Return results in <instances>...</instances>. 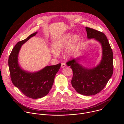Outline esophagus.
<instances>
[{
	"instance_id": "1",
	"label": "esophagus",
	"mask_w": 124,
	"mask_h": 124,
	"mask_svg": "<svg viewBox=\"0 0 124 124\" xmlns=\"http://www.w3.org/2000/svg\"><path fill=\"white\" fill-rule=\"evenodd\" d=\"M65 67H66V64H65V63H61V68H65Z\"/></svg>"
}]
</instances>
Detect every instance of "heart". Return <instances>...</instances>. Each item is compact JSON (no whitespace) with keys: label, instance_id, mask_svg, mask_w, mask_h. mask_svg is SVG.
Masks as SVG:
<instances>
[{"label":"heart","instance_id":"1","mask_svg":"<svg viewBox=\"0 0 124 124\" xmlns=\"http://www.w3.org/2000/svg\"><path fill=\"white\" fill-rule=\"evenodd\" d=\"M70 34L68 33L65 34L57 40L55 41L52 44V47L55 53H59L64 48L68 45L70 39ZM78 41V37L77 35H74L70 39V43L71 45H74Z\"/></svg>","mask_w":124,"mask_h":124}]
</instances>
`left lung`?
Wrapping results in <instances>:
<instances>
[{
	"label": "left lung",
	"mask_w": 124,
	"mask_h": 124,
	"mask_svg": "<svg viewBox=\"0 0 124 124\" xmlns=\"http://www.w3.org/2000/svg\"><path fill=\"white\" fill-rule=\"evenodd\" d=\"M88 39H94L101 44L102 58L100 64L92 69L87 68L78 63L79 58L67 63L73 70L72 86L80 94L94 95L100 92L107 85L113 72V52L105 34L88 27H85Z\"/></svg>",
	"instance_id": "8db88e82"
}]
</instances>
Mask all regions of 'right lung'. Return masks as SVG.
Here are the masks:
<instances>
[{
  "label": "right lung",
  "instance_id": "obj_1",
  "mask_svg": "<svg viewBox=\"0 0 124 124\" xmlns=\"http://www.w3.org/2000/svg\"><path fill=\"white\" fill-rule=\"evenodd\" d=\"M35 32L26 39L17 42L13 48L8 59L10 77L13 84L26 96L32 99H39L48 94L54 84V79L61 64L46 66L37 72L30 73L21 69L18 63V55L22 46Z\"/></svg>",
  "mask_w": 124,
  "mask_h": 124
}]
</instances>
